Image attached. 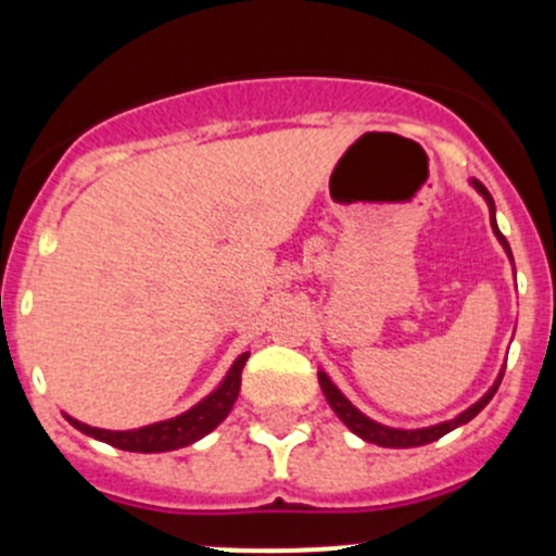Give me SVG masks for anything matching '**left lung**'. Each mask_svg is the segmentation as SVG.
I'll use <instances>...</instances> for the list:
<instances>
[{"instance_id":"left-lung-1","label":"left lung","mask_w":556,"mask_h":556,"mask_svg":"<svg viewBox=\"0 0 556 556\" xmlns=\"http://www.w3.org/2000/svg\"><path fill=\"white\" fill-rule=\"evenodd\" d=\"M473 190H477L479 194H482L484 200H488L490 205V225H492V232H495V238L501 240V245L506 249L508 260H511V249H508V240L501 236V230H497V222H495V200H492V194L488 192V187L482 185V181L471 179ZM503 380V371L497 375V380L492 382V388L488 393H484L482 399H479L477 404L468 406L466 412H460L457 417H452V420L447 422H439V426H428V428H415V431H404V428H391V426H382V422H375L369 420V417L364 415V412H358L356 406H353L351 402H348L345 396L340 393V388L334 386V382L329 380V375L326 371H318V382H320V391H324L326 402H329L331 409L337 412V417H340L342 422H345L348 428H351L356 437H362L364 442H371L377 444V447H396V450H404V447H422V444H431L437 442V439H442L444 433L455 431L457 426H463V422L473 420V417L479 415V412L484 409V406L490 404V399L495 396L497 386H501Z\"/></svg>"}]
</instances>
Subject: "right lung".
I'll return each instance as SVG.
<instances>
[{
	"label": "right lung",
	"mask_w": 556,
	"mask_h": 556,
	"mask_svg": "<svg viewBox=\"0 0 556 556\" xmlns=\"http://www.w3.org/2000/svg\"><path fill=\"white\" fill-rule=\"evenodd\" d=\"M245 362H249V353L236 358V364L230 366L227 377L222 380V386L214 393L203 399L200 404H194L192 409H187L185 415L170 417V420L152 422V426L136 428V431H104V428L85 426V422L74 420L66 415V420L72 422L77 431L88 433V437L99 439V442L112 444L117 450L128 452H168L187 447V444L198 442L205 433L214 431L227 415H230L232 404H236L240 393V371H243Z\"/></svg>",
	"instance_id": "1"
}]
</instances>
